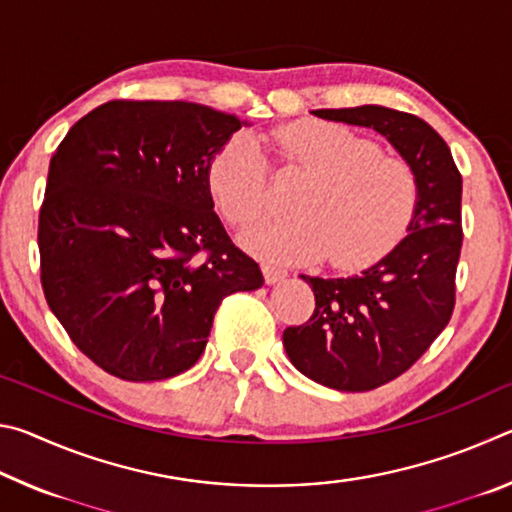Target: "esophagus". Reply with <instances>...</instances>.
<instances>
[{
    "mask_svg": "<svg viewBox=\"0 0 512 512\" xmlns=\"http://www.w3.org/2000/svg\"><path fill=\"white\" fill-rule=\"evenodd\" d=\"M262 273H264V280H266V284H277V282H282L284 277L289 275L287 271H284L282 266L271 264V262H264V264H262Z\"/></svg>",
    "mask_w": 512,
    "mask_h": 512,
    "instance_id": "obj_1",
    "label": "esophagus"
}]
</instances>
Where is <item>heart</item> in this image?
Listing matches in <instances>:
<instances>
[{
    "mask_svg": "<svg viewBox=\"0 0 512 512\" xmlns=\"http://www.w3.org/2000/svg\"><path fill=\"white\" fill-rule=\"evenodd\" d=\"M271 142L284 164L311 180L293 201V216H266L239 241L262 257L359 268L397 246L418 205V178L375 140L332 121L305 119L277 128ZM207 185L230 223H246L266 205V162L257 142L235 135L214 153Z\"/></svg>",
    "mask_w": 512,
    "mask_h": 512,
    "instance_id": "b5f03b06",
    "label": "heart"
}]
</instances>
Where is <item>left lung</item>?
<instances>
[{"label": "left lung", "instance_id": "obj_1", "mask_svg": "<svg viewBox=\"0 0 512 512\" xmlns=\"http://www.w3.org/2000/svg\"><path fill=\"white\" fill-rule=\"evenodd\" d=\"M311 115L384 135L418 178L409 235L359 275H300L314 291L316 309L305 325L282 334L284 350L305 377L345 393L372 391L409 370L452 318L463 178L443 137L409 112L357 106Z\"/></svg>", "mask_w": 512, "mask_h": 512}]
</instances>
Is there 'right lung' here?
I'll return each mask as SVG.
<instances>
[{
	"label": "right lung",
	"instance_id": "obj_1",
	"mask_svg": "<svg viewBox=\"0 0 512 512\" xmlns=\"http://www.w3.org/2000/svg\"><path fill=\"white\" fill-rule=\"evenodd\" d=\"M246 121L189 101H108L69 128L40 207V280L85 357L126 381L201 359L221 300L264 284L214 212L207 167Z\"/></svg>",
	"mask_w": 512,
	"mask_h": 512
}]
</instances>
